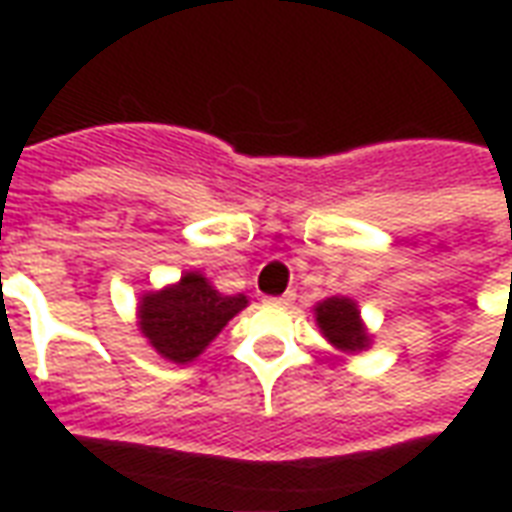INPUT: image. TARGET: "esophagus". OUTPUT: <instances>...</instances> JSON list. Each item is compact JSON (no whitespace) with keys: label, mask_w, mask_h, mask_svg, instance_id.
Listing matches in <instances>:
<instances>
[{"label":"esophagus","mask_w":512,"mask_h":512,"mask_svg":"<svg viewBox=\"0 0 512 512\" xmlns=\"http://www.w3.org/2000/svg\"><path fill=\"white\" fill-rule=\"evenodd\" d=\"M296 301V293L290 290V293H285V296H271V299H266V304H274V307H290Z\"/></svg>","instance_id":"esophagus-1"}]
</instances>
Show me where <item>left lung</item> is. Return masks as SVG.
Wrapping results in <instances>:
<instances>
[{
    "instance_id": "1",
    "label": "left lung",
    "mask_w": 512,
    "mask_h": 512,
    "mask_svg": "<svg viewBox=\"0 0 512 512\" xmlns=\"http://www.w3.org/2000/svg\"><path fill=\"white\" fill-rule=\"evenodd\" d=\"M312 315H315V323L326 337V343L340 354H365L373 345V334L367 332L359 304L348 296H332V299L318 301L312 307Z\"/></svg>"
}]
</instances>
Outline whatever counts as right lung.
Here are the masks:
<instances>
[{
	"label": "right lung",
	"mask_w": 512,
	"mask_h": 512,
	"mask_svg": "<svg viewBox=\"0 0 512 512\" xmlns=\"http://www.w3.org/2000/svg\"><path fill=\"white\" fill-rule=\"evenodd\" d=\"M246 304L244 293L227 296L202 271H183L178 282L139 296L136 326L161 359L191 365Z\"/></svg>",
	"instance_id": "1"
}]
</instances>
